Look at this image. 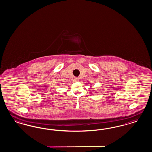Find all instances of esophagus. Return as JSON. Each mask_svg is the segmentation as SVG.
Returning <instances> with one entry per match:
<instances>
[{"instance_id": "esophagus-1", "label": "esophagus", "mask_w": 152, "mask_h": 152, "mask_svg": "<svg viewBox=\"0 0 152 152\" xmlns=\"http://www.w3.org/2000/svg\"><path fill=\"white\" fill-rule=\"evenodd\" d=\"M79 81V79L78 78H75V81Z\"/></svg>"}]
</instances>
